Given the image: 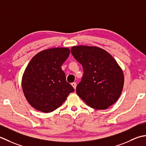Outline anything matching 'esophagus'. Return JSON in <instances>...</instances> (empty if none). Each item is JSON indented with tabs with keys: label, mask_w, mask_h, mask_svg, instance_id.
<instances>
[{
	"label": "esophagus",
	"mask_w": 146,
	"mask_h": 146,
	"mask_svg": "<svg viewBox=\"0 0 146 146\" xmlns=\"http://www.w3.org/2000/svg\"><path fill=\"white\" fill-rule=\"evenodd\" d=\"M71 85L72 86V87L74 88V90H76V86H77L76 83V82H72V84H71Z\"/></svg>",
	"instance_id": "esophagus-1"
}]
</instances>
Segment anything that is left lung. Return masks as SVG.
<instances>
[{
    "mask_svg": "<svg viewBox=\"0 0 146 146\" xmlns=\"http://www.w3.org/2000/svg\"><path fill=\"white\" fill-rule=\"evenodd\" d=\"M71 53L84 71L76 88L77 95L97 110L108 108L117 102L122 92L124 76L115 58L97 46H72Z\"/></svg>",
    "mask_w": 146,
    "mask_h": 146,
    "instance_id": "1",
    "label": "left lung"
}]
</instances>
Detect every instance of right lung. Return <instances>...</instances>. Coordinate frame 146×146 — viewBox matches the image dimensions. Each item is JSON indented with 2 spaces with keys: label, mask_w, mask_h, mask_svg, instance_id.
I'll return each instance as SVG.
<instances>
[{
  "label": "right lung",
  "mask_w": 146,
  "mask_h": 146,
  "mask_svg": "<svg viewBox=\"0 0 146 146\" xmlns=\"http://www.w3.org/2000/svg\"><path fill=\"white\" fill-rule=\"evenodd\" d=\"M69 55L68 48L44 50L35 55L26 67L22 78L23 93L37 110L54 111L74 91L61 68Z\"/></svg>",
  "instance_id": "1"
}]
</instances>
